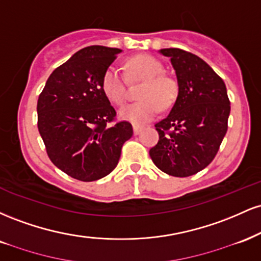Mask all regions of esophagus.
<instances>
[{
    "label": "esophagus",
    "instance_id": "34e87169",
    "mask_svg": "<svg viewBox=\"0 0 261 261\" xmlns=\"http://www.w3.org/2000/svg\"><path fill=\"white\" fill-rule=\"evenodd\" d=\"M141 131H142V127L139 126V125H134V134L139 135Z\"/></svg>",
    "mask_w": 261,
    "mask_h": 261
}]
</instances>
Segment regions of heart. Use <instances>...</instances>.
I'll list each match as a JSON object with an SVG mask.
<instances>
[{
	"label": "heart",
	"instance_id": "1",
	"mask_svg": "<svg viewBox=\"0 0 261 261\" xmlns=\"http://www.w3.org/2000/svg\"><path fill=\"white\" fill-rule=\"evenodd\" d=\"M130 80H143L137 92L140 100L128 104L119 112L121 119L133 124L142 125L151 121L160 108H169L178 95L176 82L163 74V65L153 56L140 55L128 60L126 64ZM101 91L114 106H122L126 99V80L115 66L104 71L100 81Z\"/></svg>",
	"mask_w": 261,
	"mask_h": 261
}]
</instances>
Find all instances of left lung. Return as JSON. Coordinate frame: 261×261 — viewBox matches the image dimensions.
I'll return each instance as SVG.
<instances>
[{"instance_id":"obj_1","label":"left lung","mask_w":261,"mask_h":261,"mask_svg":"<svg viewBox=\"0 0 261 261\" xmlns=\"http://www.w3.org/2000/svg\"><path fill=\"white\" fill-rule=\"evenodd\" d=\"M179 92L167 118L154 125L160 135L149 149L153 163L172 176H190L216 157L228 128L230 101L223 80L194 54L170 47Z\"/></svg>"}]
</instances>
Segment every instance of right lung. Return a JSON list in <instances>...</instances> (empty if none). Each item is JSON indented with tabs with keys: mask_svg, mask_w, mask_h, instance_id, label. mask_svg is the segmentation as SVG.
<instances>
[{
	"mask_svg": "<svg viewBox=\"0 0 261 261\" xmlns=\"http://www.w3.org/2000/svg\"><path fill=\"white\" fill-rule=\"evenodd\" d=\"M120 49L93 46L77 51L53 71L38 99V128L50 161L81 181H94L118 166L134 135L100 87L104 71Z\"/></svg>",
	"mask_w": 261,
	"mask_h": 261,
	"instance_id": "obj_1",
	"label": "right lung"
}]
</instances>
